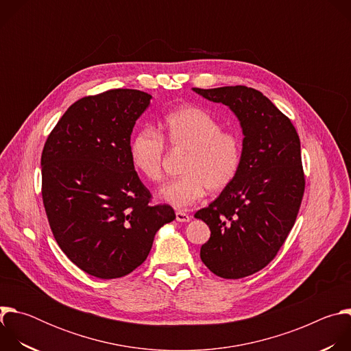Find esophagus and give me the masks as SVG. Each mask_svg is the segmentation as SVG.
Here are the masks:
<instances>
[{"label": "esophagus", "instance_id": "34e87169", "mask_svg": "<svg viewBox=\"0 0 351 351\" xmlns=\"http://www.w3.org/2000/svg\"><path fill=\"white\" fill-rule=\"evenodd\" d=\"M191 219V215H189L184 211H176V221L178 222H189Z\"/></svg>", "mask_w": 351, "mask_h": 351}]
</instances>
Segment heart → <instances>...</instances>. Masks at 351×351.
Returning a JSON list of instances; mask_svg holds the SVG:
<instances>
[{"mask_svg":"<svg viewBox=\"0 0 351 351\" xmlns=\"http://www.w3.org/2000/svg\"><path fill=\"white\" fill-rule=\"evenodd\" d=\"M173 152L187 153L180 179L167 183L160 198L175 208H186L198 202L207 190L218 193L237 176L243 158V141L237 132L225 130L207 111L180 107L168 114L160 133L144 128L136 133L129 147L133 169L149 183L164 178L165 144Z\"/></svg>","mask_w":351,"mask_h":351,"instance_id":"heart-1","label":"heart"}]
</instances>
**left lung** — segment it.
Listing matches in <instances>:
<instances>
[{
	"mask_svg": "<svg viewBox=\"0 0 351 351\" xmlns=\"http://www.w3.org/2000/svg\"><path fill=\"white\" fill-rule=\"evenodd\" d=\"M193 91L230 108L244 138L234 180L195 213L211 230L199 257L217 276L240 279L267 267L290 233L306 187L298 134L261 91L245 86Z\"/></svg>",
	"mask_w": 351,
	"mask_h": 351,
	"instance_id": "8db88e82",
	"label": "left lung"
}]
</instances>
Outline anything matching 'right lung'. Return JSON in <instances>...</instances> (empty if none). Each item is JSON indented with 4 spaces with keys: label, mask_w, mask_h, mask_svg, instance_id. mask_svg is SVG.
<instances>
[{
    "label": "right lung",
    "mask_w": 351,
    "mask_h": 351,
    "mask_svg": "<svg viewBox=\"0 0 351 351\" xmlns=\"http://www.w3.org/2000/svg\"><path fill=\"white\" fill-rule=\"evenodd\" d=\"M153 97L114 88L83 97L58 121L41 154V194L49 228L66 257L99 279L141 265L157 230L175 219L152 206L129 156L136 121Z\"/></svg>",
    "instance_id": "add662e5"
}]
</instances>
